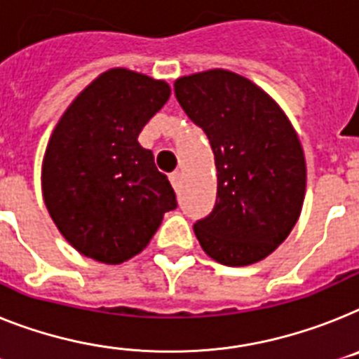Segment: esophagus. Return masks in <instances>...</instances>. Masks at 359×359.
<instances>
[{
    "mask_svg": "<svg viewBox=\"0 0 359 359\" xmlns=\"http://www.w3.org/2000/svg\"><path fill=\"white\" fill-rule=\"evenodd\" d=\"M170 180H171V186L175 188V191H179L180 186H182V173L180 171H173L170 175Z\"/></svg>",
    "mask_w": 359,
    "mask_h": 359,
    "instance_id": "esophagus-1",
    "label": "esophagus"
}]
</instances>
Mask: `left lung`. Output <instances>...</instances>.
<instances>
[{
  "label": "left lung",
  "instance_id": "left-lung-1",
  "mask_svg": "<svg viewBox=\"0 0 359 359\" xmlns=\"http://www.w3.org/2000/svg\"><path fill=\"white\" fill-rule=\"evenodd\" d=\"M175 95L215 155L217 201L194 224L198 243L226 266L263 261L290 236L305 201L306 162L296 129L272 96L233 71L177 78Z\"/></svg>",
  "mask_w": 359,
  "mask_h": 359
}]
</instances>
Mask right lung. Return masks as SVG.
Listing matches in <instances>:
<instances>
[{"label":"right lung","mask_w":359,"mask_h":359,"mask_svg":"<svg viewBox=\"0 0 359 359\" xmlns=\"http://www.w3.org/2000/svg\"><path fill=\"white\" fill-rule=\"evenodd\" d=\"M170 95L164 80L114 67L95 78L56 123L41 164V194L60 233L86 257L128 261L177 208L168 177L138 144Z\"/></svg>","instance_id":"1"}]
</instances>
